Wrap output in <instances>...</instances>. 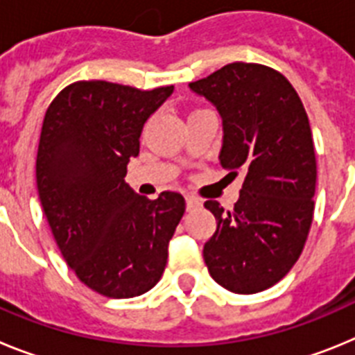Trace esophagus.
<instances>
[{"mask_svg": "<svg viewBox=\"0 0 355 355\" xmlns=\"http://www.w3.org/2000/svg\"><path fill=\"white\" fill-rule=\"evenodd\" d=\"M200 205H202V202H200V199H197V197H193V196H187V209H188V211L197 209Z\"/></svg>", "mask_w": 355, "mask_h": 355, "instance_id": "obj_1", "label": "esophagus"}]
</instances>
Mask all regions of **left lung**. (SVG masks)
<instances>
[{
    "label": "left lung",
    "mask_w": 355,
    "mask_h": 355,
    "mask_svg": "<svg viewBox=\"0 0 355 355\" xmlns=\"http://www.w3.org/2000/svg\"><path fill=\"white\" fill-rule=\"evenodd\" d=\"M188 87L220 114V165L245 178L231 211L205 202L216 218L205 263L225 290L258 293L291 270L311 229L316 158L309 119L290 81L261 64H227Z\"/></svg>",
    "instance_id": "left-lung-1"
}]
</instances>
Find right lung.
<instances>
[{"mask_svg": "<svg viewBox=\"0 0 355 355\" xmlns=\"http://www.w3.org/2000/svg\"><path fill=\"white\" fill-rule=\"evenodd\" d=\"M174 87L74 81L46 110L37 188L62 256L90 290L130 299L155 286L184 213L178 192L150 200L124 181L147 119Z\"/></svg>", "mask_w": 355, "mask_h": 355, "instance_id": "1", "label": "right lung"}]
</instances>
